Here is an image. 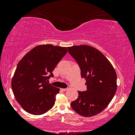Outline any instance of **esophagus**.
Segmentation results:
<instances>
[{"instance_id":"34e87169","label":"esophagus","mask_w":135,"mask_h":135,"mask_svg":"<svg viewBox=\"0 0 135 135\" xmlns=\"http://www.w3.org/2000/svg\"><path fill=\"white\" fill-rule=\"evenodd\" d=\"M67 88H61V91H66V90H67Z\"/></svg>"}]
</instances>
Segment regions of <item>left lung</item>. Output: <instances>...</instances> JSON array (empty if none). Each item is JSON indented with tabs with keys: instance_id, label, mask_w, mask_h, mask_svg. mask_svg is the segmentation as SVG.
<instances>
[{
	"instance_id": "obj_1",
	"label": "left lung",
	"mask_w": 135,
	"mask_h": 135,
	"mask_svg": "<svg viewBox=\"0 0 135 135\" xmlns=\"http://www.w3.org/2000/svg\"><path fill=\"white\" fill-rule=\"evenodd\" d=\"M77 63L82 78L86 80L87 90L78 91L79 97L71 103L72 109L84 117H91L103 111L117 90V75L111 63L101 52L90 46L67 47Z\"/></svg>"
}]
</instances>
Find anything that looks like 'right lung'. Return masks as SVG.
Instances as JSON below:
<instances>
[{
	"label": "right lung",
	"instance_id": "obj_1",
	"mask_svg": "<svg viewBox=\"0 0 135 135\" xmlns=\"http://www.w3.org/2000/svg\"><path fill=\"white\" fill-rule=\"evenodd\" d=\"M65 47L36 46L18 63L11 88L17 102L26 112L41 115L52 108L60 89L47 83L52 72L66 55Z\"/></svg>",
	"mask_w": 135,
	"mask_h": 135
}]
</instances>
